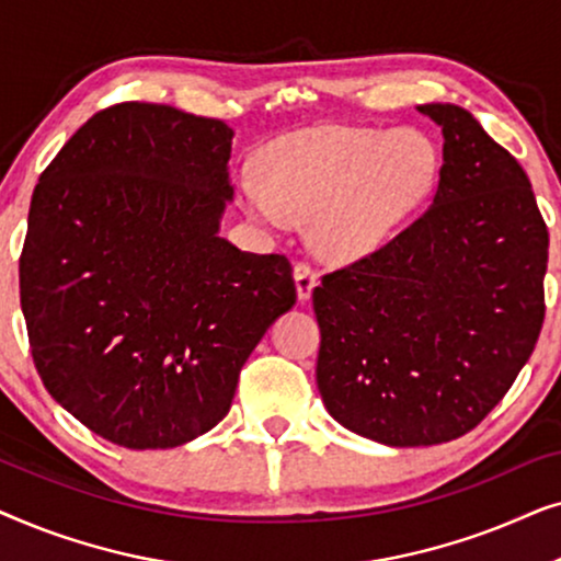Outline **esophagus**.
Wrapping results in <instances>:
<instances>
[{"instance_id": "esophagus-1", "label": "esophagus", "mask_w": 561, "mask_h": 561, "mask_svg": "<svg viewBox=\"0 0 561 561\" xmlns=\"http://www.w3.org/2000/svg\"><path fill=\"white\" fill-rule=\"evenodd\" d=\"M294 278H296L298 301H309L311 290L317 286V273H313V267L309 263H298L294 267Z\"/></svg>"}]
</instances>
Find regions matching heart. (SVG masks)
Here are the masks:
<instances>
[{
	"mask_svg": "<svg viewBox=\"0 0 561 561\" xmlns=\"http://www.w3.org/2000/svg\"><path fill=\"white\" fill-rule=\"evenodd\" d=\"M263 183L244 181L242 206L260 227L309 219V242L329 263H357L386 248L432 202L442 152L413 127L317 125L273 140Z\"/></svg>",
	"mask_w": 561,
	"mask_h": 561,
	"instance_id": "heart-1",
	"label": "heart"
}]
</instances>
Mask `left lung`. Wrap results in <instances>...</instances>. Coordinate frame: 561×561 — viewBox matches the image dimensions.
<instances>
[{"label": "left lung", "instance_id": "left-lung-1", "mask_svg": "<svg viewBox=\"0 0 561 561\" xmlns=\"http://www.w3.org/2000/svg\"><path fill=\"white\" fill-rule=\"evenodd\" d=\"M416 110L444 135L434 204L313 288L321 401L388 447L451 442L501 403L539 340L549 260L518 160L462 106Z\"/></svg>", "mask_w": 561, "mask_h": 561}]
</instances>
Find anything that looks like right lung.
<instances>
[{
  "instance_id": "1",
  "label": "right lung",
  "mask_w": 561,
  "mask_h": 561,
  "mask_svg": "<svg viewBox=\"0 0 561 561\" xmlns=\"http://www.w3.org/2000/svg\"><path fill=\"white\" fill-rule=\"evenodd\" d=\"M234 129L165 104L91 117L33 191L20 304L48 393L127 449L227 416L250 352L296 286L286 255L219 234Z\"/></svg>"
}]
</instances>
